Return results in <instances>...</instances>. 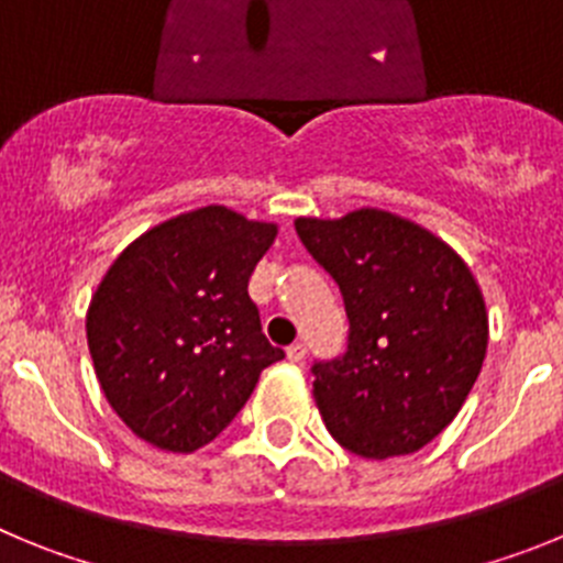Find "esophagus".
<instances>
[{
	"label": "esophagus",
	"instance_id": "34e87169",
	"mask_svg": "<svg viewBox=\"0 0 563 563\" xmlns=\"http://www.w3.org/2000/svg\"><path fill=\"white\" fill-rule=\"evenodd\" d=\"M305 355H307V346L301 341H296V343H290V346H287V357H290L292 363H301V361H305Z\"/></svg>",
	"mask_w": 563,
	"mask_h": 563
}]
</instances>
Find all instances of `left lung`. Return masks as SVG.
Wrapping results in <instances>:
<instances>
[{"label": "left lung", "mask_w": 563, "mask_h": 563, "mask_svg": "<svg viewBox=\"0 0 563 563\" xmlns=\"http://www.w3.org/2000/svg\"><path fill=\"white\" fill-rule=\"evenodd\" d=\"M296 231L350 318L346 355L312 366L327 431L366 460L415 454L460 415L485 361L474 273L440 236L380 208L298 217Z\"/></svg>", "instance_id": "8db88e82"}]
</instances>
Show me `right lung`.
<instances>
[{"mask_svg":"<svg viewBox=\"0 0 563 563\" xmlns=\"http://www.w3.org/2000/svg\"><path fill=\"white\" fill-rule=\"evenodd\" d=\"M278 225L206 206L148 228L114 258L87 310L103 397L148 445L202 449L285 352L247 296Z\"/></svg>","mask_w":563,"mask_h":563,"instance_id":"obj_1","label":"right lung"}]
</instances>
